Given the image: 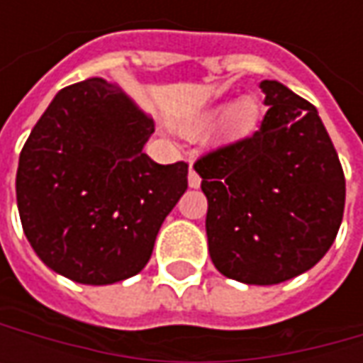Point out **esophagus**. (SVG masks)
I'll use <instances>...</instances> for the list:
<instances>
[{
  "mask_svg": "<svg viewBox=\"0 0 363 363\" xmlns=\"http://www.w3.org/2000/svg\"><path fill=\"white\" fill-rule=\"evenodd\" d=\"M188 184H189V188H200V184H202V179H200V175L196 174L194 172V167L189 165V174H188Z\"/></svg>",
  "mask_w": 363,
  "mask_h": 363,
  "instance_id": "34e87169",
  "label": "esophagus"
}]
</instances>
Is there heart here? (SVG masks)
<instances>
[{
	"label": "heart",
	"instance_id": "b5f03b06",
	"mask_svg": "<svg viewBox=\"0 0 363 363\" xmlns=\"http://www.w3.org/2000/svg\"><path fill=\"white\" fill-rule=\"evenodd\" d=\"M218 127V137L222 141H240L257 129L258 105L252 96H240L234 103H218V105L198 113L194 119L186 123L188 133H202L210 127Z\"/></svg>",
	"mask_w": 363,
	"mask_h": 363
}]
</instances>
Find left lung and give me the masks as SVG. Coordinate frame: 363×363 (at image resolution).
Returning <instances> with one entry per match:
<instances>
[{"label":"left lung","mask_w":363,"mask_h":363,"mask_svg":"<svg viewBox=\"0 0 363 363\" xmlns=\"http://www.w3.org/2000/svg\"><path fill=\"white\" fill-rule=\"evenodd\" d=\"M250 139L194 165L208 198V250L218 271L244 285H277L325 257L345 206V177L317 108L277 80Z\"/></svg>","instance_id":"1"}]
</instances>
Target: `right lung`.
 Returning a JSON list of instances; mask_svg holds the SVG:
<instances>
[{
  "instance_id": "right-lung-1",
  "label": "right lung",
  "mask_w": 363,
  "mask_h": 363,
  "mask_svg": "<svg viewBox=\"0 0 363 363\" xmlns=\"http://www.w3.org/2000/svg\"><path fill=\"white\" fill-rule=\"evenodd\" d=\"M153 131V119L105 78L52 99L16 175L23 234L48 269L82 285H113L145 269L188 189V163L160 165L143 153Z\"/></svg>"
}]
</instances>
